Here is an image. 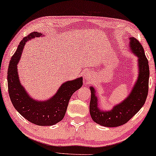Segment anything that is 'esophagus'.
I'll return each mask as SVG.
<instances>
[{
    "mask_svg": "<svg viewBox=\"0 0 156 156\" xmlns=\"http://www.w3.org/2000/svg\"><path fill=\"white\" fill-rule=\"evenodd\" d=\"M83 80H86L87 81H91L92 80V74L88 72V71H86L83 73Z\"/></svg>",
    "mask_w": 156,
    "mask_h": 156,
    "instance_id": "obj_1",
    "label": "esophagus"
}]
</instances>
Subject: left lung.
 Returning a JSON list of instances; mask_svg holds the SVG:
<instances>
[{
	"label": "left lung",
	"instance_id": "1",
	"mask_svg": "<svg viewBox=\"0 0 156 156\" xmlns=\"http://www.w3.org/2000/svg\"><path fill=\"white\" fill-rule=\"evenodd\" d=\"M131 49L138 57L139 76L133 90L124 101L114 106L110 111H102L98 108V98L95 90L90 87L91 98L90 113L93 120L106 127H117L129 122L145 103L149 91V67L144 48L139 41L134 37L130 38Z\"/></svg>",
	"mask_w": 156,
	"mask_h": 156
}]
</instances>
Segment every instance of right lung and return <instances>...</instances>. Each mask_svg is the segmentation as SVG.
I'll return each mask as SVG.
<instances>
[{
  "instance_id": "1",
  "label": "right lung",
  "mask_w": 156,
  "mask_h": 156,
  "mask_svg": "<svg viewBox=\"0 0 156 156\" xmlns=\"http://www.w3.org/2000/svg\"><path fill=\"white\" fill-rule=\"evenodd\" d=\"M39 32H31L20 42L16 52L12 56L7 71V85L10 99L15 109L27 121L39 126H51L63 119L71 96L83 84L82 77L69 81L62 84L55 96L45 101H34L27 95L20 83L17 71L24 45L28 40L39 37Z\"/></svg>"
}]
</instances>
